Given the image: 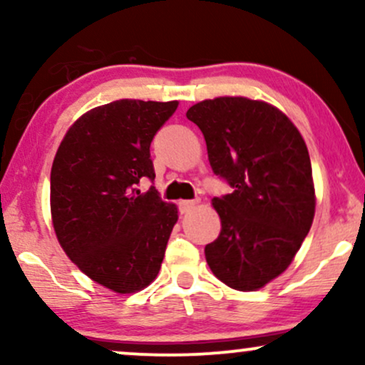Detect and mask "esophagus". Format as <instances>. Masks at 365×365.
Listing matches in <instances>:
<instances>
[{"label":"esophagus","mask_w":365,"mask_h":365,"mask_svg":"<svg viewBox=\"0 0 365 365\" xmlns=\"http://www.w3.org/2000/svg\"><path fill=\"white\" fill-rule=\"evenodd\" d=\"M197 204H199V200L197 199H192V200H180V204H178V207H180V211L182 212H188V211H192V209H194Z\"/></svg>","instance_id":"34e87169"}]
</instances>
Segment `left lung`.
<instances>
[{"instance_id":"obj_1","label":"left lung","mask_w":365,"mask_h":365,"mask_svg":"<svg viewBox=\"0 0 365 365\" xmlns=\"http://www.w3.org/2000/svg\"><path fill=\"white\" fill-rule=\"evenodd\" d=\"M202 132L209 165L232 192L215 197L221 233L206 245L217 279L262 288L290 266L314 220L312 168L299 130L271 104L216 98L187 111Z\"/></svg>"}]
</instances>
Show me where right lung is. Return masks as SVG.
I'll use <instances>...</instances> for the list:
<instances>
[{"instance_id": "add662e5", "label": "right lung", "mask_w": 365, "mask_h": 365, "mask_svg": "<svg viewBox=\"0 0 365 365\" xmlns=\"http://www.w3.org/2000/svg\"><path fill=\"white\" fill-rule=\"evenodd\" d=\"M178 103L120 99L81 116L51 168V215L66 255L116 293L145 288L158 276L178 211L154 182L150 142Z\"/></svg>"}]
</instances>
